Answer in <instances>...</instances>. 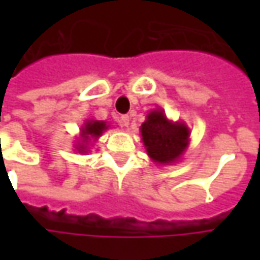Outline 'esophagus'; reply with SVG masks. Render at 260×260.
Masks as SVG:
<instances>
[{
    "instance_id": "34e87169",
    "label": "esophagus",
    "mask_w": 260,
    "mask_h": 260,
    "mask_svg": "<svg viewBox=\"0 0 260 260\" xmlns=\"http://www.w3.org/2000/svg\"><path fill=\"white\" fill-rule=\"evenodd\" d=\"M129 115H121V118H119V124L122 125V126H128L129 125Z\"/></svg>"
}]
</instances>
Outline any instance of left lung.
<instances>
[{"mask_svg":"<svg viewBox=\"0 0 260 260\" xmlns=\"http://www.w3.org/2000/svg\"><path fill=\"white\" fill-rule=\"evenodd\" d=\"M147 154L156 163H171L180 157L188 145L189 131L184 124H173L163 111L154 110L141 126Z\"/></svg>","mask_w":260,"mask_h":260,"instance_id":"left-lung-1","label":"left lung"}]
</instances>
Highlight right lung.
<instances>
[{"instance_id":"add662e5","label":"right lung","mask_w":260,"mask_h":260,"mask_svg":"<svg viewBox=\"0 0 260 260\" xmlns=\"http://www.w3.org/2000/svg\"><path fill=\"white\" fill-rule=\"evenodd\" d=\"M104 129H107V126H106V122H103V121H89V122H86L85 128L82 129L83 141L87 142L90 138H97V136H100ZM83 149H85V147L80 146L79 152H85Z\"/></svg>"}]
</instances>
